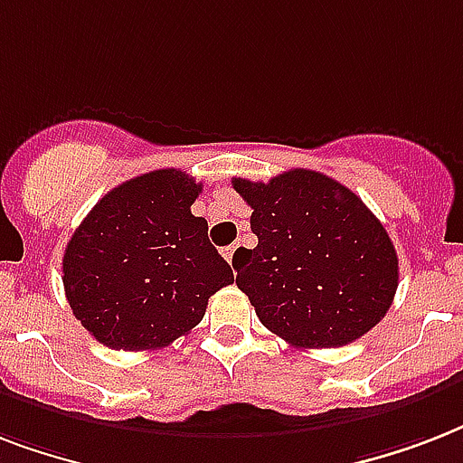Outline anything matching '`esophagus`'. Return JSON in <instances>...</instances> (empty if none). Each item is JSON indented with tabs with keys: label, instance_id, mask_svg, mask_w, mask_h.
Masks as SVG:
<instances>
[{
	"label": "esophagus",
	"instance_id": "esophagus-1",
	"mask_svg": "<svg viewBox=\"0 0 463 463\" xmlns=\"http://www.w3.org/2000/svg\"><path fill=\"white\" fill-rule=\"evenodd\" d=\"M235 254H238V245H231L223 250V257L228 260V264H231V267H235Z\"/></svg>",
	"mask_w": 463,
	"mask_h": 463
}]
</instances>
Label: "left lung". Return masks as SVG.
I'll return each mask as SVG.
<instances>
[{
  "instance_id": "1",
  "label": "left lung",
  "mask_w": 463,
  "mask_h": 463,
  "mask_svg": "<svg viewBox=\"0 0 463 463\" xmlns=\"http://www.w3.org/2000/svg\"><path fill=\"white\" fill-rule=\"evenodd\" d=\"M232 187L260 240L235 257V283L269 331L296 348H336L380 324L399 257L360 196L305 167L269 182L232 177Z\"/></svg>"
}]
</instances>
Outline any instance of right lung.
<instances>
[{
	"instance_id": "right-lung-1",
	"label": "right lung",
	"mask_w": 463,
	"mask_h": 463,
	"mask_svg": "<svg viewBox=\"0 0 463 463\" xmlns=\"http://www.w3.org/2000/svg\"><path fill=\"white\" fill-rule=\"evenodd\" d=\"M202 182L177 167L110 189L76 228L61 281L83 329L115 351H156L202 322L232 283L231 264L192 213Z\"/></svg>"
}]
</instances>
